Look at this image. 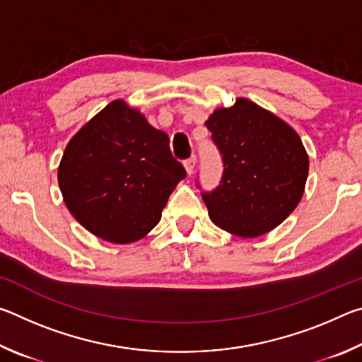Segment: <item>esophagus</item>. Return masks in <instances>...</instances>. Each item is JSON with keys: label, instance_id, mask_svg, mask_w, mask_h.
<instances>
[{"label": "esophagus", "instance_id": "34e87169", "mask_svg": "<svg viewBox=\"0 0 362 362\" xmlns=\"http://www.w3.org/2000/svg\"><path fill=\"white\" fill-rule=\"evenodd\" d=\"M183 166H185L188 175H192L193 170H194V166H196V156L193 155V156H189L188 159H185V161H183Z\"/></svg>", "mask_w": 362, "mask_h": 362}]
</instances>
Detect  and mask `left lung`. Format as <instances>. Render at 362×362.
<instances>
[{
    "label": "left lung",
    "mask_w": 362,
    "mask_h": 362,
    "mask_svg": "<svg viewBox=\"0 0 362 362\" xmlns=\"http://www.w3.org/2000/svg\"><path fill=\"white\" fill-rule=\"evenodd\" d=\"M206 127L223 164L211 192L196 180L211 220L241 238L265 235L302 199L308 177L302 140L278 116L246 99L214 112Z\"/></svg>",
    "instance_id": "8db88e82"
}]
</instances>
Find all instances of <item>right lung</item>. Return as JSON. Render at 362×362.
Returning a JSON list of instances; mask_svg holds the SVG:
<instances>
[{"mask_svg": "<svg viewBox=\"0 0 362 362\" xmlns=\"http://www.w3.org/2000/svg\"><path fill=\"white\" fill-rule=\"evenodd\" d=\"M185 177L168 134L122 100L108 103L70 140L59 166V187L73 217L116 244L137 241L156 226Z\"/></svg>", "mask_w": 362, "mask_h": 362, "instance_id": "obj_1", "label": "right lung"}]
</instances>
